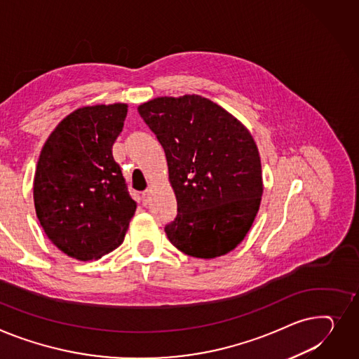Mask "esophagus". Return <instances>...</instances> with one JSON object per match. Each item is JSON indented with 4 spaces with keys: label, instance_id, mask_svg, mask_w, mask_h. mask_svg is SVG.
Returning <instances> with one entry per match:
<instances>
[{
    "label": "esophagus",
    "instance_id": "1",
    "mask_svg": "<svg viewBox=\"0 0 359 359\" xmlns=\"http://www.w3.org/2000/svg\"><path fill=\"white\" fill-rule=\"evenodd\" d=\"M141 199H142V203H147L149 199H150V189L144 190V192L141 194Z\"/></svg>",
    "mask_w": 359,
    "mask_h": 359
}]
</instances>
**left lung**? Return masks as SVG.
Segmentation results:
<instances>
[{"instance_id": "left-lung-1", "label": "left lung", "mask_w": 359, "mask_h": 359, "mask_svg": "<svg viewBox=\"0 0 359 359\" xmlns=\"http://www.w3.org/2000/svg\"><path fill=\"white\" fill-rule=\"evenodd\" d=\"M138 114L164 149L177 201L164 231L182 252L215 258L250 231L262 196L258 149L250 131L199 95L154 98Z\"/></svg>"}]
</instances>
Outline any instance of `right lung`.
I'll list each match as a JSON object with an SVG mask.
<instances>
[{"label":"right lung","mask_w":359,"mask_h":359,"mask_svg":"<svg viewBox=\"0 0 359 359\" xmlns=\"http://www.w3.org/2000/svg\"><path fill=\"white\" fill-rule=\"evenodd\" d=\"M127 104L82 107L57 124L41 149L33 198L47 238L66 255L98 259L123 244L137 203L112 146Z\"/></svg>","instance_id":"add662e5"}]
</instances>
